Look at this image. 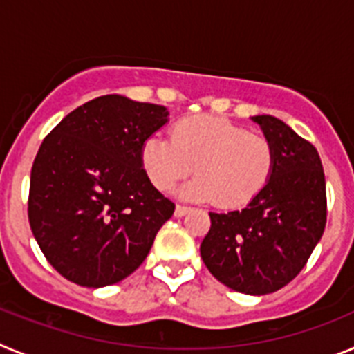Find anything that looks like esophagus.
Wrapping results in <instances>:
<instances>
[{"mask_svg":"<svg viewBox=\"0 0 354 354\" xmlns=\"http://www.w3.org/2000/svg\"><path fill=\"white\" fill-rule=\"evenodd\" d=\"M189 211H192V207H187V205H177V207H175V216L180 218V216L187 214Z\"/></svg>","mask_w":354,"mask_h":354,"instance_id":"1","label":"esophagus"}]
</instances>
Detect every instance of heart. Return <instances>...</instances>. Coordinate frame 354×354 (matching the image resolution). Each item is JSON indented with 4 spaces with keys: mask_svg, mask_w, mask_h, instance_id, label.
<instances>
[{
    "mask_svg": "<svg viewBox=\"0 0 354 354\" xmlns=\"http://www.w3.org/2000/svg\"><path fill=\"white\" fill-rule=\"evenodd\" d=\"M274 159L273 143L264 134L211 115L175 122L170 138L152 134L142 147V165L159 192H170L195 168L196 179L183 195L214 200L223 209L250 204L270 183Z\"/></svg>",
    "mask_w": 354,
    "mask_h": 354,
    "instance_id": "heart-1",
    "label": "heart"
}]
</instances>
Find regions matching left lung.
<instances>
[{"label": "left lung", "mask_w": 354, "mask_h": 354, "mask_svg": "<svg viewBox=\"0 0 354 354\" xmlns=\"http://www.w3.org/2000/svg\"><path fill=\"white\" fill-rule=\"evenodd\" d=\"M253 120L274 147L273 175L245 209L209 212L200 255L223 286L262 296L286 287L310 259L326 227V180L310 142L271 115Z\"/></svg>", "instance_id": "8db88e82"}]
</instances>
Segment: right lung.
Segmentation results:
<instances>
[{"label":"right lung","instance_id":"add662e5","mask_svg":"<svg viewBox=\"0 0 354 354\" xmlns=\"http://www.w3.org/2000/svg\"><path fill=\"white\" fill-rule=\"evenodd\" d=\"M165 106L97 97L44 138L31 167L28 220L49 264L68 282L106 287L140 268L175 204L142 168L143 142Z\"/></svg>","mask_w":354,"mask_h":354}]
</instances>
